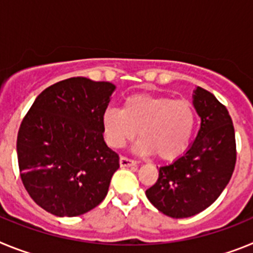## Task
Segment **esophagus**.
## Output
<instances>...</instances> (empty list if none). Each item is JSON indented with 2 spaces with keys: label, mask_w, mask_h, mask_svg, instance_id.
I'll list each match as a JSON object with an SVG mask.
<instances>
[{
  "label": "esophagus",
  "mask_w": 253,
  "mask_h": 253,
  "mask_svg": "<svg viewBox=\"0 0 253 253\" xmlns=\"http://www.w3.org/2000/svg\"><path fill=\"white\" fill-rule=\"evenodd\" d=\"M119 163L122 167H131V166H137L138 165L135 161L130 160V158H128V157H120Z\"/></svg>",
  "instance_id": "1"
}]
</instances>
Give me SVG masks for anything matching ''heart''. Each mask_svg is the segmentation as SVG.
Returning <instances> with one entry per match:
<instances>
[{
    "mask_svg": "<svg viewBox=\"0 0 253 253\" xmlns=\"http://www.w3.org/2000/svg\"><path fill=\"white\" fill-rule=\"evenodd\" d=\"M101 124L105 140L113 148H122L138 130L139 153H154L160 160L169 161L186 149L195 126V114L185 100L137 93L125 99L122 109H105Z\"/></svg>",
    "mask_w": 253,
    "mask_h": 253,
    "instance_id": "heart-1",
    "label": "heart"
}]
</instances>
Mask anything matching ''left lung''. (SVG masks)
Here are the masks:
<instances>
[{
    "label": "left lung",
    "instance_id": "1",
    "mask_svg": "<svg viewBox=\"0 0 253 253\" xmlns=\"http://www.w3.org/2000/svg\"><path fill=\"white\" fill-rule=\"evenodd\" d=\"M193 104L200 116L195 140L181 157L158 169L146 191L149 202L171 218H189L213 204L236 166V138L227 107L213 93L196 87Z\"/></svg>",
    "mask_w": 253,
    "mask_h": 253
}]
</instances>
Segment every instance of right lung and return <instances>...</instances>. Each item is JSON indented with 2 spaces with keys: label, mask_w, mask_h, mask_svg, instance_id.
Wrapping results in <instances>:
<instances>
[{
  "label": "right lung",
  "mask_w": 253,
  "mask_h": 253,
  "mask_svg": "<svg viewBox=\"0 0 253 253\" xmlns=\"http://www.w3.org/2000/svg\"><path fill=\"white\" fill-rule=\"evenodd\" d=\"M110 82L72 77L35 99L20 125L17 160L31 199L57 216H77L105 199L119 156L106 146L101 118Z\"/></svg>",
  "instance_id": "1"
}]
</instances>
